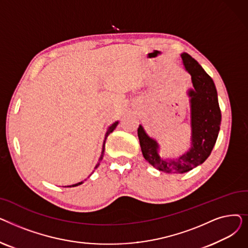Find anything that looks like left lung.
I'll use <instances>...</instances> for the list:
<instances>
[{"label": "left lung", "mask_w": 248, "mask_h": 248, "mask_svg": "<svg viewBox=\"0 0 248 248\" xmlns=\"http://www.w3.org/2000/svg\"><path fill=\"white\" fill-rule=\"evenodd\" d=\"M185 70L191 75L193 88L188 89L191 117V148L177 159H163L160 145L140 124L138 136L144 158L157 170L165 173L188 172L209 157L218 138L221 111L217 90L212 78L187 53L181 54Z\"/></svg>", "instance_id": "8db88e82"}]
</instances>
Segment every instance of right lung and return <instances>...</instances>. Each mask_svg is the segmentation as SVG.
Returning <instances> with one entry per match:
<instances>
[{
    "label": "right lung",
    "mask_w": 248,
    "mask_h": 248,
    "mask_svg": "<svg viewBox=\"0 0 248 248\" xmlns=\"http://www.w3.org/2000/svg\"><path fill=\"white\" fill-rule=\"evenodd\" d=\"M119 124V122H115V123H113L112 124H110L109 126H108V131H107V133H106V138H104V140H103V145H102V151H101V155H100V157H99V160H98V163L96 164V166H95V169L99 166V164H100V162H101V160H102V158H103V154H104V146H106V140H107V138L108 137V135L110 134V133H112L113 131H114V128L116 127V125ZM82 184V182H79V183H77V184H74V185H72V186H67V187H75V186H78V185H81ZM66 187V186H65Z\"/></svg>",
    "instance_id": "right-lung-1"
}]
</instances>
